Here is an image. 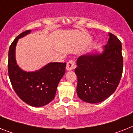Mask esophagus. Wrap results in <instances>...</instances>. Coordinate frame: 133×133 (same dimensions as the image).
I'll return each instance as SVG.
<instances>
[{
  "label": "esophagus",
  "instance_id": "1",
  "mask_svg": "<svg viewBox=\"0 0 133 133\" xmlns=\"http://www.w3.org/2000/svg\"><path fill=\"white\" fill-rule=\"evenodd\" d=\"M75 60L73 59H71L67 62L66 64V70L68 71H71L73 69H75Z\"/></svg>",
  "mask_w": 133,
  "mask_h": 133
}]
</instances>
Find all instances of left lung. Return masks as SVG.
<instances>
[{"label": "left lung", "mask_w": 133, "mask_h": 133, "mask_svg": "<svg viewBox=\"0 0 133 133\" xmlns=\"http://www.w3.org/2000/svg\"><path fill=\"white\" fill-rule=\"evenodd\" d=\"M107 44L101 54L79 57L75 73L77 77L79 98L89 103L103 101L115 92L123 71L122 43L116 36L109 33Z\"/></svg>", "instance_id": "left-lung-1"}]
</instances>
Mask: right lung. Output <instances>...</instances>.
Returning a JSON list of instances; mask_svg holds the SVG:
<instances>
[{"instance_id":"right-lung-1","label":"right lung","mask_w":133,"mask_h":133,"mask_svg":"<svg viewBox=\"0 0 133 133\" xmlns=\"http://www.w3.org/2000/svg\"><path fill=\"white\" fill-rule=\"evenodd\" d=\"M30 32L28 30L19 34L10 45L9 77L21 100L33 107H42L54 98L59 82L65 73L66 62H51L35 72H26L19 69L15 62V45L19 38Z\"/></svg>"}]
</instances>
